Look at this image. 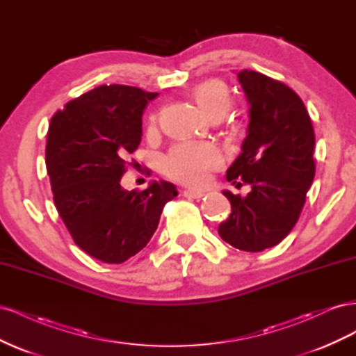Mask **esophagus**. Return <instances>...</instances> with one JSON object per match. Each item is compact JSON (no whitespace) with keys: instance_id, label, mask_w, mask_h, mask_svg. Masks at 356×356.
<instances>
[{"instance_id":"obj_1","label":"esophagus","mask_w":356,"mask_h":356,"mask_svg":"<svg viewBox=\"0 0 356 356\" xmlns=\"http://www.w3.org/2000/svg\"><path fill=\"white\" fill-rule=\"evenodd\" d=\"M182 196L187 199H202L204 196V191L199 190H184L182 191Z\"/></svg>"}]
</instances>
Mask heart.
Here are the masks:
<instances>
[{
    "label": "heart",
    "mask_w": 356,
    "mask_h": 356,
    "mask_svg": "<svg viewBox=\"0 0 356 356\" xmlns=\"http://www.w3.org/2000/svg\"><path fill=\"white\" fill-rule=\"evenodd\" d=\"M193 96L211 118L224 117L233 105L230 90L221 80H208L199 84ZM154 124L156 117H152L149 127L153 129ZM221 163V152L213 144L184 141L169 149V153L161 160V170L166 177L181 184L197 187L204 184L209 172L220 168Z\"/></svg>",
    "instance_id": "heart-1"
}]
</instances>
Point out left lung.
<instances>
[{"mask_svg": "<svg viewBox=\"0 0 356 356\" xmlns=\"http://www.w3.org/2000/svg\"><path fill=\"white\" fill-rule=\"evenodd\" d=\"M238 79L250 124L227 181L242 179L251 191L245 197L222 191L232 213L218 233L241 251L260 252L286 238L305 207L315 177V132L303 101L286 84L251 70Z\"/></svg>", "mask_w": 356, "mask_h": 356, "instance_id": "8db88e82", "label": "left lung"}]
</instances>
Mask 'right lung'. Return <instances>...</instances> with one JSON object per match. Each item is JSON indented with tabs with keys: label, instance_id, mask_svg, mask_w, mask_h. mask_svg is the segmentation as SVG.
I'll return each mask as SVG.
<instances>
[{
	"label": "right lung",
	"instance_id": "1",
	"mask_svg": "<svg viewBox=\"0 0 356 356\" xmlns=\"http://www.w3.org/2000/svg\"><path fill=\"white\" fill-rule=\"evenodd\" d=\"M157 93L123 84L99 86L51 117L46 166L56 209L74 242L96 260L120 264L154 234L178 191L153 181L124 190L127 156L141 143L143 113Z\"/></svg>",
	"mask_w": 356,
	"mask_h": 356
}]
</instances>
